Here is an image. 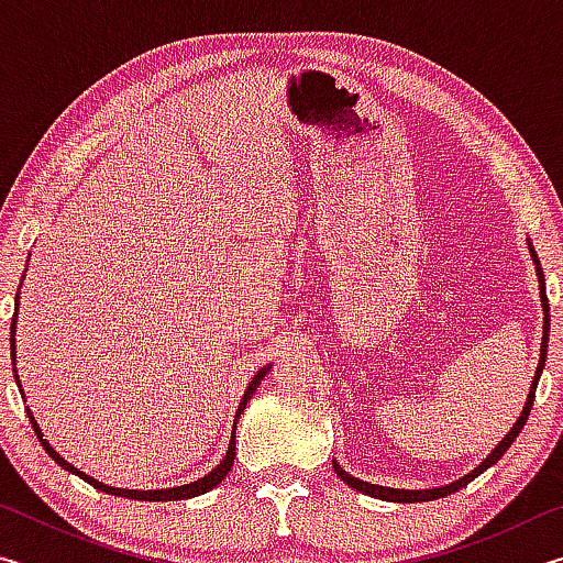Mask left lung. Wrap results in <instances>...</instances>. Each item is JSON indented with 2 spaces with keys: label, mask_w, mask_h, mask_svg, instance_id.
<instances>
[{
  "label": "left lung",
  "mask_w": 563,
  "mask_h": 563,
  "mask_svg": "<svg viewBox=\"0 0 563 563\" xmlns=\"http://www.w3.org/2000/svg\"><path fill=\"white\" fill-rule=\"evenodd\" d=\"M531 258H533V263H537V275H539V292H541V308H544V338H541V357H539V367H537V377H533V383H531V389H529V397H527V405H523V409H521V417L517 419V424L511 427V432L504 437V440L497 444V450H494L487 460H484L479 466H476V470H472L470 474L466 476H462V479H456V482H452V484H446V487H440V489H389V487H379V484H367V482H362V479H357V476H350L345 470H342V466L335 462L332 466H335V472H338V476L342 482L347 484V487H352V489H357V492H362V494H369V497H377V499H385V501H432V499H442V497H446V494H454L456 489H462V487H466V484H470L474 476H479L484 470H489L492 464H497L499 460H501V454L509 450L511 446V442L517 440L519 437V432H521V427H523V422H527L529 419V412H531V405H533V397H537V383H539V377H541V369H544V362H547V347H549V298H547V285H544V271H541V263H539V258H537V253H533V247H531Z\"/></svg>",
  "instance_id": "left-lung-1"
}]
</instances>
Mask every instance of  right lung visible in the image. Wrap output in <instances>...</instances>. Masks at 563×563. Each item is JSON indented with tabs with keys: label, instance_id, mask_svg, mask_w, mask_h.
Wrapping results in <instances>:
<instances>
[{
	"label": "right lung",
	"instance_id": "right-lung-1",
	"mask_svg": "<svg viewBox=\"0 0 563 563\" xmlns=\"http://www.w3.org/2000/svg\"><path fill=\"white\" fill-rule=\"evenodd\" d=\"M12 355H14V325H12ZM268 369H271V367H263L261 373L251 379V385H247V393L243 395V399H241V407H238L235 417L243 412L245 405H247V399L253 397L255 387L261 385V379L265 377V373H268ZM14 373H16V369H14ZM14 379H16V375H14ZM26 415H30V422H32V427H34L36 437H40L42 446H44L46 452H49L52 460H54L56 464H59L62 470L71 472V474H76V476H81V479H84V482H89L91 487H97L99 492L113 494V497H126V499H139V501H176V499H190V497H198V494H206L208 489H213L216 484H221V482L225 479V474L231 472L233 460H235V437H233V440H231V446H228V452H225V460H223L221 464H218L211 474H206L203 479H198V482H194V484H184V487H174V489H151V492H136V489H117V487H107V484H101V482H97V479H91L89 474L79 472V470H76V466H71L69 462H66L62 454H56V452L52 450V446H49V442L44 440V434H42V430H40V424H36V419L32 417L30 409H26Z\"/></svg>",
	"mask_w": 563,
	"mask_h": 563
}]
</instances>
